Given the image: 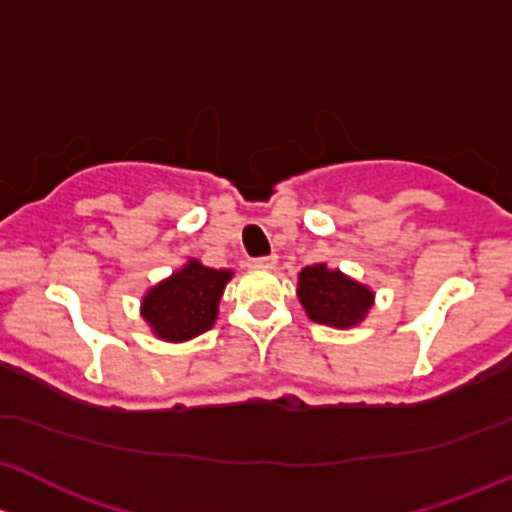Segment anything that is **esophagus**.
<instances>
[{
	"label": "esophagus",
	"mask_w": 512,
	"mask_h": 512,
	"mask_svg": "<svg viewBox=\"0 0 512 512\" xmlns=\"http://www.w3.org/2000/svg\"><path fill=\"white\" fill-rule=\"evenodd\" d=\"M276 261H278L276 256H273V254H268V256H258V258H251V266H256V268H273V266H276Z\"/></svg>",
	"instance_id": "1"
}]
</instances>
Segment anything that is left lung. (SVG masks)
<instances>
[{
	"mask_svg": "<svg viewBox=\"0 0 512 512\" xmlns=\"http://www.w3.org/2000/svg\"><path fill=\"white\" fill-rule=\"evenodd\" d=\"M298 298L310 320L333 328L360 323L372 305V291L325 263L305 266L298 276Z\"/></svg>",
	"mask_w": 512,
	"mask_h": 512,
	"instance_id": "obj_1",
	"label": "left lung"
}]
</instances>
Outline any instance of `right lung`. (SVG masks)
I'll list each match as a JSON object with an SVG mask.
<instances>
[{
    "mask_svg": "<svg viewBox=\"0 0 512 512\" xmlns=\"http://www.w3.org/2000/svg\"><path fill=\"white\" fill-rule=\"evenodd\" d=\"M229 278L231 271H217L199 261H189L182 271L145 295L142 318L162 340H189L214 325L219 298Z\"/></svg>",
    "mask_w": 512,
    "mask_h": 512,
    "instance_id": "obj_1",
    "label": "right lung"
}]
</instances>
